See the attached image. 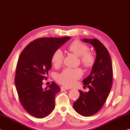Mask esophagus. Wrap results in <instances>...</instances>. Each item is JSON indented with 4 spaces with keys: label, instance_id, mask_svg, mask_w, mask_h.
Here are the masks:
<instances>
[{
    "label": "esophagus",
    "instance_id": "obj_1",
    "mask_svg": "<svg viewBox=\"0 0 130 130\" xmlns=\"http://www.w3.org/2000/svg\"><path fill=\"white\" fill-rule=\"evenodd\" d=\"M70 88H68V87H61V91H65L66 90H68V89H69Z\"/></svg>",
    "mask_w": 130,
    "mask_h": 130
}]
</instances>
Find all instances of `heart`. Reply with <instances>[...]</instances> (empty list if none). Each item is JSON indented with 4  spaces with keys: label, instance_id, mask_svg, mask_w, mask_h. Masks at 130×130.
<instances>
[{
    "label": "heart",
    "instance_id": "heart-1",
    "mask_svg": "<svg viewBox=\"0 0 130 130\" xmlns=\"http://www.w3.org/2000/svg\"><path fill=\"white\" fill-rule=\"evenodd\" d=\"M68 49L70 52L80 57L81 63L84 67L87 68L93 67L95 62V57L93 54L88 52L89 47L85 43L75 41L69 46ZM63 59L64 55L60 49L56 50L52 57L53 65L56 68L60 67L63 63ZM82 75L83 72L80 68H66L57 76L56 80L61 84L66 86H72Z\"/></svg>",
    "mask_w": 130,
    "mask_h": 130
}]
</instances>
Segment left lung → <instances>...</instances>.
I'll return each instance as SVG.
<instances>
[{
  "instance_id": "8db88e82",
  "label": "left lung",
  "mask_w": 130,
  "mask_h": 130,
  "mask_svg": "<svg viewBox=\"0 0 130 130\" xmlns=\"http://www.w3.org/2000/svg\"><path fill=\"white\" fill-rule=\"evenodd\" d=\"M83 41L93 46L96 57L91 73L83 81L89 91L78 90L80 96L73 106L81 115L89 116L100 111L107 100L112 84V66L109 52L100 41L97 39Z\"/></svg>"
}]
</instances>
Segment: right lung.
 <instances>
[{"label": "right lung", "instance_id": "right-lung-1", "mask_svg": "<svg viewBox=\"0 0 130 130\" xmlns=\"http://www.w3.org/2000/svg\"><path fill=\"white\" fill-rule=\"evenodd\" d=\"M63 38H41L31 42L23 50L17 62L15 84L21 104L31 115L43 118L55 107V96L60 88L54 82L45 88L43 79H46L52 68L54 52L69 40Z\"/></svg>", "mask_w": 130, "mask_h": 130}]
</instances>
